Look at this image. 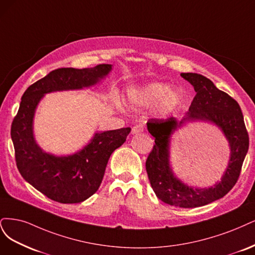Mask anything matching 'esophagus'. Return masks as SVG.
<instances>
[{
    "mask_svg": "<svg viewBox=\"0 0 255 255\" xmlns=\"http://www.w3.org/2000/svg\"><path fill=\"white\" fill-rule=\"evenodd\" d=\"M143 131H144V125L143 124H137V125L132 127L131 132H132V134H137V133L143 132Z\"/></svg>",
    "mask_w": 255,
    "mask_h": 255,
    "instance_id": "obj_1",
    "label": "esophagus"
}]
</instances>
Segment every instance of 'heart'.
<instances>
[{
    "label": "heart",
    "instance_id": "1",
    "mask_svg": "<svg viewBox=\"0 0 255 255\" xmlns=\"http://www.w3.org/2000/svg\"><path fill=\"white\" fill-rule=\"evenodd\" d=\"M168 86L163 83H151L141 89L131 90L130 101L139 106H150L158 103V111L166 116L176 108L179 95L175 91H168Z\"/></svg>",
    "mask_w": 255,
    "mask_h": 255
}]
</instances>
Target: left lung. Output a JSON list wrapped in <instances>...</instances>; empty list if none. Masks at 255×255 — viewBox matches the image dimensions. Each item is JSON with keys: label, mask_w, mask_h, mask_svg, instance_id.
Wrapping results in <instances>:
<instances>
[{"label": "left lung", "mask_w": 255, "mask_h": 255, "mask_svg": "<svg viewBox=\"0 0 255 255\" xmlns=\"http://www.w3.org/2000/svg\"><path fill=\"white\" fill-rule=\"evenodd\" d=\"M194 86L196 95L181 121L175 118L150 119L147 122L154 145L146 160V170L153 192L158 198L180 208H197L211 203L228 194L240 178L242 166L249 148V134L238 103L212 81L200 74L181 73ZM201 119L214 122L224 131L230 146L232 159L222 179L210 189H193L183 185L171 172L168 163V142L171 132L184 121Z\"/></svg>", "instance_id": "1"}]
</instances>
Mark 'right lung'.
<instances>
[{
  "instance_id": "1",
  "label": "right lung",
  "mask_w": 255,
  "mask_h": 255,
  "mask_svg": "<svg viewBox=\"0 0 255 255\" xmlns=\"http://www.w3.org/2000/svg\"><path fill=\"white\" fill-rule=\"evenodd\" d=\"M110 70L111 64L92 69H56L29 86L22 96L10 129L15 164L29 184L54 201L78 203L91 197L102 183L111 153L126 141L131 128L95 133L81 151L55 157L41 150L32 136L36 107L45 93L92 86Z\"/></svg>"
}]
</instances>
